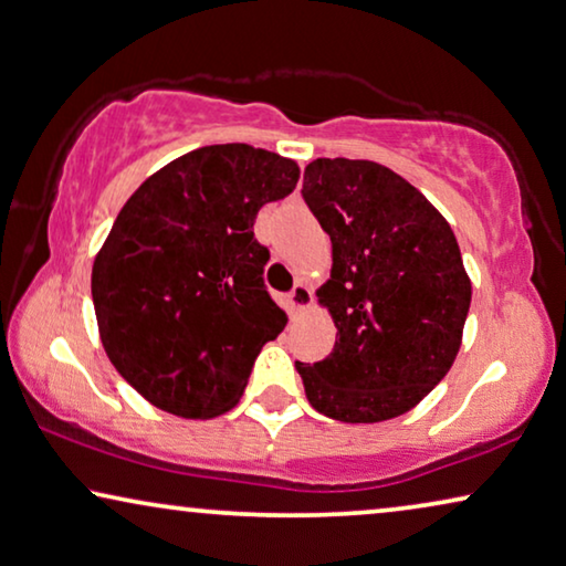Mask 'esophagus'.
Listing matches in <instances>:
<instances>
[{
  "label": "esophagus",
  "instance_id": "1",
  "mask_svg": "<svg viewBox=\"0 0 566 566\" xmlns=\"http://www.w3.org/2000/svg\"><path fill=\"white\" fill-rule=\"evenodd\" d=\"M308 301H311V291H308V285H303V283H296V285H293L291 293H289V303H291V308H293V311L306 308V306H308Z\"/></svg>",
  "mask_w": 566,
  "mask_h": 566
}]
</instances>
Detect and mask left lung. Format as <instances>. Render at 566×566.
Wrapping results in <instances>:
<instances>
[{
	"instance_id": "left-lung-1",
	"label": "left lung",
	"mask_w": 566,
	"mask_h": 566,
	"mask_svg": "<svg viewBox=\"0 0 566 566\" xmlns=\"http://www.w3.org/2000/svg\"><path fill=\"white\" fill-rule=\"evenodd\" d=\"M303 201L332 240L318 298L337 342L322 363H296L308 403L344 423L411 411L452 367L472 285L447 219L373 160L316 158Z\"/></svg>"
}]
</instances>
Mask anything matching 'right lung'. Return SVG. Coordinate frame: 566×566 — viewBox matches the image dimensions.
<instances>
[{
	"instance_id": "add662e5",
	"label": "right lung",
	"mask_w": 566,
	"mask_h": 566,
	"mask_svg": "<svg viewBox=\"0 0 566 566\" xmlns=\"http://www.w3.org/2000/svg\"><path fill=\"white\" fill-rule=\"evenodd\" d=\"M298 166L263 147L209 145L129 196L94 260L92 298L112 365L145 400L214 419L289 318L270 298L255 217L289 196Z\"/></svg>"
}]
</instances>
